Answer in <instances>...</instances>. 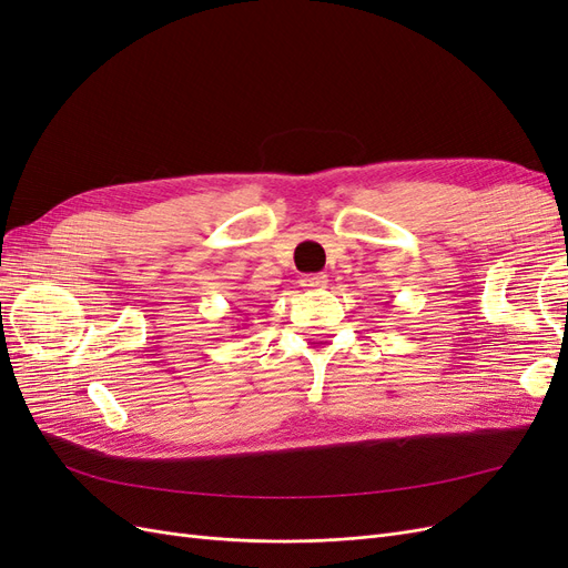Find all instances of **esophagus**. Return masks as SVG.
Here are the masks:
<instances>
[{
    "label": "esophagus",
    "instance_id": "34e87169",
    "mask_svg": "<svg viewBox=\"0 0 568 568\" xmlns=\"http://www.w3.org/2000/svg\"><path fill=\"white\" fill-rule=\"evenodd\" d=\"M301 286L311 288V291L324 288L326 286V274H305V277L301 280Z\"/></svg>",
    "mask_w": 568,
    "mask_h": 568
}]
</instances>
